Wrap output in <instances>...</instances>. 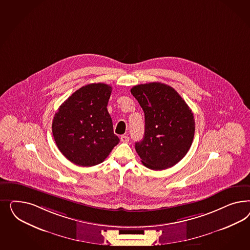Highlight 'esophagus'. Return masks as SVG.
<instances>
[{
    "label": "esophagus",
    "instance_id": "esophagus-1",
    "mask_svg": "<svg viewBox=\"0 0 250 250\" xmlns=\"http://www.w3.org/2000/svg\"><path fill=\"white\" fill-rule=\"evenodd\" d=\"M121 141L122 142H124V143H127L129 141L128 136L123 135V136H121Z\"/></svg>",
    "mask_w": 250,
    "mask_h": 250
}]
</instances>
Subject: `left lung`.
<instances>
[{
  "mask_svg": "<svg viewBox=\"0 0 250 250\" xmlns=\"http://www.w3.org/2000/svg\"><path fill=\"white\" fill-rule=\"evenodd\" d=\"M131 93L145 114L144 138L136 143L141 162L153 170L174 166L192 144L195 122L191 110L166 84H139L131 89Z\"/></svg>",
  "mask_w": 250,
  "mask_h": 250,
  "instance_id": "8db88e82",
  "label": "left lung"
}]
</instances>
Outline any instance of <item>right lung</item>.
I'll return each mask as SVG.
<instances>
[{"label":"right lung","mask_w":250,"mask_h":250,"mask_svg":"<svg viewBox=\"0 0 250 250\" xmlns=\"http://www.w3.org/2000/svg\"><path fill=\"white\" fill-rule=\"evenodd\" d=\"M112 87L104 83L85 85L59 108L52 133L60 151L78 166L102 163L119 143L114 134L107 104Z\"/></svg>","instance_id":"add662e5"}]
</instances>
